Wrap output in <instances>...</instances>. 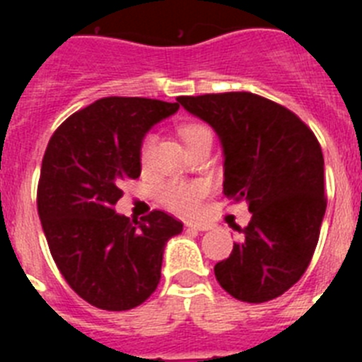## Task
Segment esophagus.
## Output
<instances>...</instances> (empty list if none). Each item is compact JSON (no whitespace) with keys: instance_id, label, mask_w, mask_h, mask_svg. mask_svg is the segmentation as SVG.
Here are the masks:
<instances>
[{"instance_id":"esophagus-1","label":"esophagus","mask_w":362,"mask_h":362,"mask_svg":"<svg viewBox=\"0 0 362 362\" xmlns=\"http://www.w3.org/2000/svg\"><path fill=\"white\" fill-rule=\"evenodd\" d=\"M187 226L188 228L199 230V232H206V230L212 228V225H210V223H199V221H187Z\"/></svg>"}]
</instances>
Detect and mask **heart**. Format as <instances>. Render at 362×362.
I'll return each mask as SVG.
<instances>
[{
  "label": "heart",
  "instance_id": "heart-1",
  "mask_svg": "<svg viewBox=\"0 0 362 362\" xmlns=\"http://www.w3.org/2000/svg\"><path fill=\"white\" fill-rule=\"evenodd\" d=\"M179 134L188 145L194 148L203 141H212L214 134L209 127L201 123H185L179 127ZM153 146H156V136L146 134L139 145V163L143 168H148L153 158ZM210 192V185L201 179L185 181V179H168L161 183L156 190V197L166 209L174 210L177 214H196L201 206V199Z\"/></svg>",
  "mask_w": 362,
  "mask_h": 362
}]
</instances>
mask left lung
Segmentation results:
<instances>
[{
  "label": "left lung",
  "mask_w": 362,
  "mask_h": 362,
  "mask_svg": "<svg viewBox=\"0 0 362 362\" xmlns=\"http://www.w3.org/2000/svg\"><path fill=\"white\" fill-rule=\"evenodd\" d=\"M177 101L216 130L225 150L223 192L252 212L248 226L233 225L241 238L214 267L217 283L243 303L283 296L308 268L325 217L317 137L292 110L252 92Z\"/></svg>",
  "instance_id": "8db88e82"
}]
</instances>
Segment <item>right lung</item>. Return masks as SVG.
<instances>
[{
  "mask_svg": "<svg viewBox=\"0 0 362 362\" xmlns=\"http://www.w3.org/2000/svg\"><path fill=\"white\" fill-rule=\"evenodd\" d=\"M179 103L98 99L50 137L37 183V214L54 263L92 306L123 312L143 305L161 279L163 250L183 223L163 210L141 221L114 212L121 185L141 174L139 145Z\"/></svg>",
  "mask_w": 362,
  "mask_h": 362,
  "instance_id": "right-lung-1",
  "label": "right lung"
}]
</instances>
